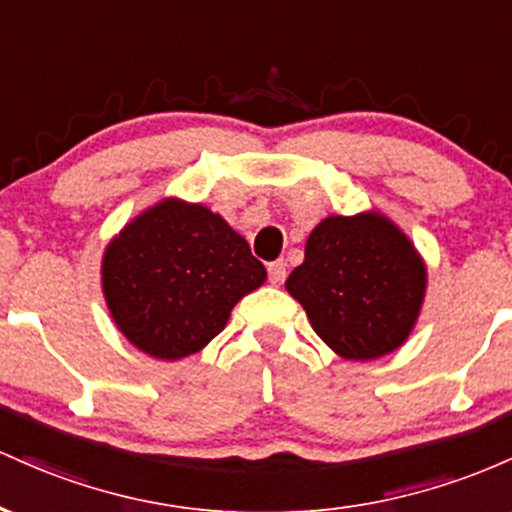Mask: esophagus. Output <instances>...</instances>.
I'll list each match as a JSON object with an SVG mask.
<instances>
[{
  "label": "esophagus",
  "instance_id": "34e87169",
  "mask_svg": "<svg viewBox=\"0 0 512 512\" xmlns=\"http://www.w3.org/2000/svg\"><path fill=\"white\" fill-rule=\"evenodd\" d=\"M285 275H287L285 261H273V263H268V280H271L273 285H283Z\"/></svg>",
  "mask_w": 512,
  "mask_h": 512
}]
</instances>
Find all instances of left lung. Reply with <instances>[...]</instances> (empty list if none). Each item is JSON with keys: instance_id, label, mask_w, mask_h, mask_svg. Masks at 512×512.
Instances as JSON below:
<instances>
[{"instance_id": "8db88e82", "label": "left lung", "mask_w": 512, "mask_h": 512, "mask_svg": "<svg viewBox=\"0 0 512 512\" xmlns=\"http://www.w3.org/2000/svg\"><path fill=\"white\" fill-rule=\"evenodd\" d=\"M285 290L346 360H377L404 346L421 317L428 266L409 234L380 210L329 215L309 232Z\"/></svg>"}]
</instances>
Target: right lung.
Instances as JSON below:
<instances>
[{
  "label": "right lung",
  "instance_id": "add662e5",
  "mask_svg": "<svg viewBox=\"0 0 512 512\" xmlns=\"http://www.w3.org/2000/svg\"><path fill=\"white\" fill-rule=\"evenodd\" d=\"M266 268L203 203L157 200L125 222L101 256V290L116 329L142 353L181 360L227 326Z\"/></svg>",
  "mask_w": 512,
  "mask_h": 512
}]
</instances>
